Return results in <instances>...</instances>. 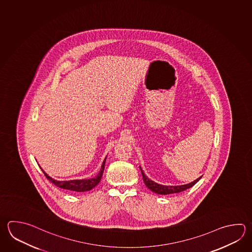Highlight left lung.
Masks as SVG:
<instances>
[{"label":"left lung","instance_id":"obj_1","mask_svg":"<svg viewBox=\"0 0 252 252\" xmlns=\"http://www.w3.org/2000/svg\"><path fill=\"white\" fill-rule=\"evenodd\" d=\"M140 168V171L142 173V177H143L144 183L146 184V186L153 192L160 195H168V194H173V193L182 192L186 190L187 189L194 186L196 183L200 180V178H198L197 180H195L194 182L184 185H177V186H167V185H162L159 183H155L152 180H150L149 178L144 173L143 170Z\"/></svg>","mask_w":252,"mask_h":252}]
</instances>
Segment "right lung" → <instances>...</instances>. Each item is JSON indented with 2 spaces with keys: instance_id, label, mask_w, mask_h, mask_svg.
<instances>
[{
  "instance_id": "add662e5",
  "label": "right lung",
  "mask_w": 252,
  "mask_h": 252,
  "mask_svg": "<svg viewBox=\"0 0 252 252\" xmlns=\"http://www.w3.org/2000/svg\"><path fill=\"white\" fill-rule=\"evenodd\" d=\"M104 159L101 170L98 174L94 178L91 179H84V180H71V181H57L52 177H50L47 173H45V171L41 168L43 173H45V177L49 180L50 182L54 183L55 186L57 187L64 189H69L70 191H77V192H84V191H89L91 190L93 188L95 187L101 181V178L103 176L104 173V163H105Z\"/></svg>"
}]
</instances>
